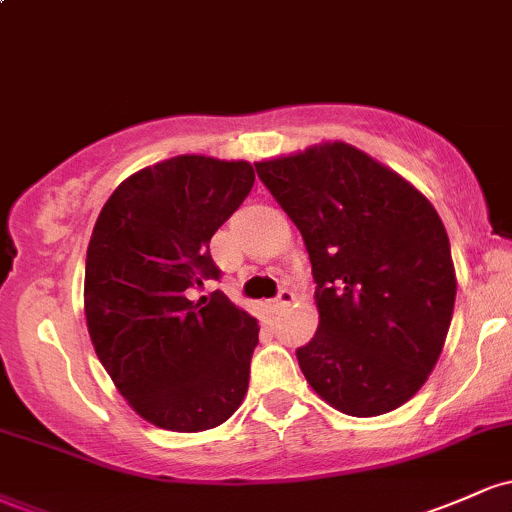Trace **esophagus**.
Returning a JSON list of instances; mask_svg holds the SVG:
<instances>
[{
    "label": "esophagus",
    "mask_w": 512,
    "mask_h": 512,
    "mask_svg": "<svg viewBox=\"0 0 512 512\" xmlns=\"http://www.w3.org/2000/svg\"><path fill=\"white\" fill-rule=\"evenodd\" d=\"M291 303H293V291L281 289L279 296H276L274 301H272V308L274 310H281V308H286V305H291Z\"/></svg>",
    "instance_id": "esophagus-1"
}]
</instances>
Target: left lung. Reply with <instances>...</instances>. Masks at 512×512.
Wrapping results in <instances>:
<instances>
[{
    "label": "left lung",
    "mask_w": 512,
    "mask_h": 512,
    "mask_svg": "<svg viewBox=\"0 0 512 512\" xmlns=\"http://www.w3.org/2000/svg\"><path fill=\"white\" fill-rule=\"evenodd\" d=\"M255 168L313 264L320 325L296 351L305 380L349 416L402 407L438 363L455 308L438 211L395 170L344 142Z\"/></svg>",
    "instance_id": "obj_1"
}]
</instances>
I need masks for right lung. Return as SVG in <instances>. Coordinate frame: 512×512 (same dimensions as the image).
I'll return each instance as SVG.
<instances>
[{
	"instance_id": "right-lung-1",
	"label": "right lung",
	"mask_w": 512,
	"mask_h": 512,
	"mask_svg": "<svg viewBox=\"0 0 512 512\" xmlns=\"http://www.w3.org/2000/svg\"><path fill=\"white\" fill-rule=\"evenodd\" d=\"M248 161L175 156L110 195L86 252L93 349L139 416L178 433L223 424L243 402L260 339L255 317L214 291L209 240L250 195Z\"/></svg>"
}]
</instances>
